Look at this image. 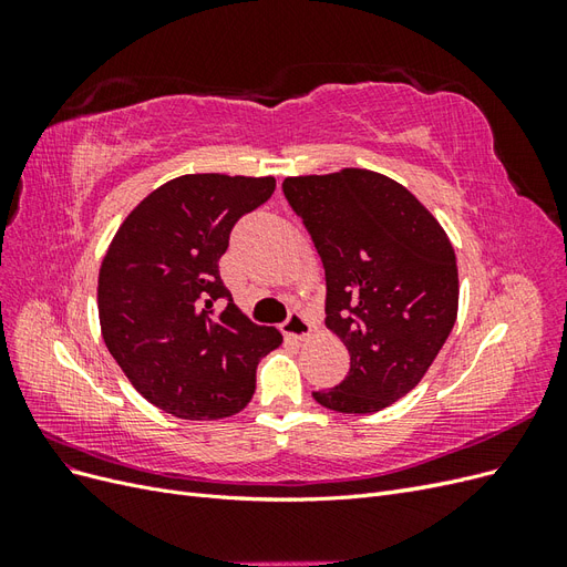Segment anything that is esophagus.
<instances>
[{
	"instance_id": "obj_1",
	"label": "esophagus",
	"mask_w": 567,
	"mask_h": 567,
	"mask_svg": "<svg viewBox=\"0 0 567 567\" xmlns=\"http://www.w3.org/2000/svg\"><path fill=\"white\" fill-rule=\"evenodd\" d=\"M281 333L293 340H305L312 336V323L307 321L300 312H290L288 319L281 323Z\"/></svg>"
}]
</instances>
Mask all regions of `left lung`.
<instances>
[{"label":"left lung","instance_id":"8db88e82","mask_svg":"<svg viewBox=\"0 0 567 567\" xmlns=\"http://www.w3.org/2000/svg\"><path fill=\"white\" fill-rule=\"evenodd\" d=\"M326 274V329L350 373L312 398L340 414H373L414 390L458 312L456 255L440 221L394 179L346 167L286 177Z\"/></svg>","mask_w":567,"mask_h":567}]
</instances>
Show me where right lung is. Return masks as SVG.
Here are the masks:
<instances>
[{"instance_id": "obj_1", "label": "right lung", "mask_w": 567, "mask_h": 567, "mask_svg": "<svg viewBox=\"0 0 567 567\" xmlns=\"http://www.w3.org/2000/svg\"><path fill=\"white\" fill-rule=\"evenodd\" d=\"M274 177L182 175L151 192L117 227L99 269L101 336L134 390L177 419L241 411L260 357L281 346L252 323L219 279L238 217L271 194ZM230 302L219 316L214 305Z\"/></svg>"}]
</instances>
